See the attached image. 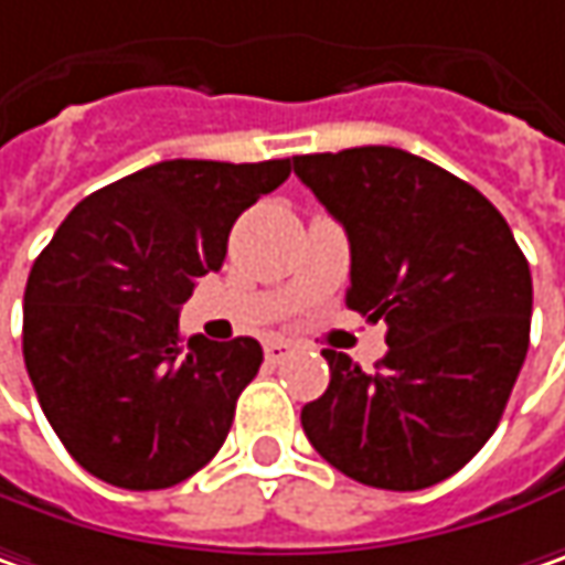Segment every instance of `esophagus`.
<instances>
[{
    "label": "esophagus",
    "instance_id": "1",
    "mask_svg": "<svg viewBox=\"0 0 565 565\" xmlns=\"http://www.w3.org/2000/svg\"><path fill=\"white\" fill-rule=\"evenodd\" d=\"M290 351H294V344H290V341L275 338V341H268V344H265V360H268V363H281V360L290 356Z\"/></svg>",
    "mask_w": 565,
    "mask_h": 565
}]
</instances>
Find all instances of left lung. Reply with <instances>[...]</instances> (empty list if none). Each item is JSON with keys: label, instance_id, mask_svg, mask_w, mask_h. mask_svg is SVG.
Instances as JSON below:
<instances>
[{"label": "left lung", "instance_id": "1", "mask_svg": "<svg viewBox=\"0 0 565 565\" xmlns=\"http://www.w3.org/2000/svg\"><path fill=\"white\" fill-rule=\"evenodd\" d=\"M294 173L348 234V307L388 326L376 373L322 351L331 382L300 414L307 439L366 487L452 478L493 436L525 363L527 258L475 185L402 148L300 154Z\"/></svg>", "mask_w": 565, "mask_h": 565}]
</instances>
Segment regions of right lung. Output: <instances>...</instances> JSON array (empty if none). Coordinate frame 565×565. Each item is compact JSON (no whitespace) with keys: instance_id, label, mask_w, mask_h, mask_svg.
<instances>
[{"instance_id":"right-lung-1","label":"right lung","mask_w":565,"mask_h":565,"mask_svg":"<svg viewBox=\"0 0 565 565\" xmlns=\"http://www.w3.org/2000/svg\"><path fill=\"white\" fill-rule=\"evenodd\" d=\"M290 160H160L82 199L24 287V366L87 475L122 490L192 478L224 446L256 338H180L195 278L217 271L234 221Z\"/></svg>"}]
</instances>
